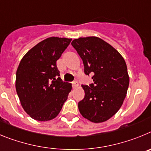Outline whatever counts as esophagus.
Returning a JSON list of instances; mask_svg holds the SVG:
<instances>
[{
    "mask_svg": "<svg viewBox=\"0 0 151 151\" xmlns=\"http://www.w3.org/2000/svg\"><path fill=\"white\" fill-rule=\"evenodd\" d=\"M72 86H73V88H77V87H78V86H79L78 82H77V81H74V82L72 83Z\"/></svg>",
    "mask_w": 151,
    "mask_h": 151,
    "instance_id": "1",
    "label": "esophagus"
}]
</instances>
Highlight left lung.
I'll return each instance as SVG.
<instances>
[{"label":"left lung","mask_w":151,"mask_h":151,"mask_svg":"<svg viewBox=\"0 0 151 151\" xmlns=\"http://www.w3.org/2000/svg\"><path fill=\"white\" fill-rule=\"evenodd\" d=\"M71 45L93 83L82 85L85 96L78 103L81 115L92 123H102L119 111L126 96L129 77L126 62L109 43L97 37L74 39Z\"/></svg>","instance_id":"obj_1"}]
</instances>
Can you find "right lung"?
Here are the masks:
<instances>
[{
    "label": "right lung",
    "instance_id": "1",
    "mask_svg": "<svg viewBox=\"0 0 151 151\" xmlns=\"http://www.w3.org/2000/svg\"><path fill=\"white\" fill-rule=\"evenodd\" d=\"M71 39L51 37L25 54L16 70V89L22 106L32 119L48 121L58 116L71 91L59 77L56 61Z\"/></svg>",
    "mask_w": 151,
    "mask_h": 151
}]
</instances>
